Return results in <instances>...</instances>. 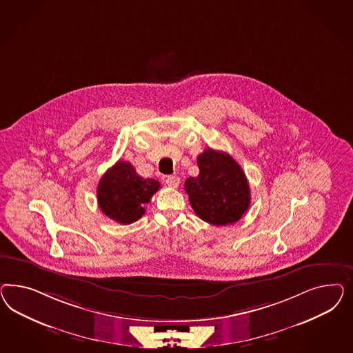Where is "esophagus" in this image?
Returning a JSON list of instances; mask_svg holds the SVG:
<instances>
[{
  "mask_svg": "<svg viewBox=\"0 0 353 353\" xmlns=\"http://www.w3.org/2000/svg\"><path fill=\"white\" fill-rule=\"evenodd\" d=\"M165 183H167L170 188H177V186L180 185V179H179V176H176V174H172V176H168V177L165 179Z\"/></svg>",
  "mask_w": 353,
  "mask_h": 353,
  "instance_id": "1",
  "label": "esophagus"
}]
</instances>
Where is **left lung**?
I'll use <instances>...</instances> for the list:
<instances>
[{"mask_svg":"<svg viewBox=\"0 0 353 353\" xmlns=\"http://www.w3.org/2000/svg\"><path fill=\"white\" fill-rule=\"evenodd\" d=\"M196 163L199 174L185 181L194 212L208 224H234L251 202L245 172L229 154L212 149L204 150Z\"/></svg>","mask_w":353,"mask_h":353,"instance_id":"obj_1","label":"left lung"}]
</instances>
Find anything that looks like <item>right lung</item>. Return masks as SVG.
I'll list each match as a JSON object with an SVG mask.
<instances>
[{"instance_id":"right-lung-1","label":"right lung","mask_w":353,"mask_h":353,"mask_svg":"<svg viewBox=\"0 0 353 353\" xmlns=\"http://www.w3.org/2000/svg\"><path fill=\"white\" fill-rule=\"evenodd\" d=\"M159 188V181L141 177L129 161H119L99 180L97 199L107 217L128 225L142 217L145 204Z\"/></svg>"}]
</instances>
